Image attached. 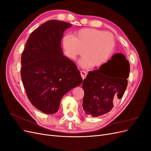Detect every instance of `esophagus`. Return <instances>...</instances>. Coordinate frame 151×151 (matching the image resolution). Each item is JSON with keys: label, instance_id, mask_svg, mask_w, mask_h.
<instances>
[{"label": "esophagus", "instance_id": "34e87169", "mask_svg": "<svg viewBox=\"0 0 151 151\" xmlns=\"http://www.w3.org/2000/svg\"><path fill=\"white\" fill-rule=\"evenodd\" d=\"M81 77L82 78H83V79H84L86 77V76H87V72L86 71H84V70H82L81 72Z\"/></svg>", "mask_w": 151, "mask_h": 151}]
</instances>
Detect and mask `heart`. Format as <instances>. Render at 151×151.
<instances>
[{
  "instance_id": "b5f03b06",
  "label": "heart",
  "mask_w": 151,
  "mask_h": 151,
  "mask_svg": "<svg viewBox=\"0 0 151 151\" xmlns=\"http://www.w3.org/2000/svg\"><path fill=\"white\" fill-rule=\"evenodd\" d=\"M62 46L66 55L76 60L83 53L80 60L83 67H98L106 62L113 52L115 40L109 32L94 28H84L62 38Z\"/></svg>"
}]
</instances>
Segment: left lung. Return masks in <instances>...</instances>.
<instances>
[{"mask_svg":"<svg viewBox=\"0 0 151 151\" xmlns=\"http://www.w3.org/2000/svg\"><path fill=\"white\" fill-rule=\"evenodd\" d=\"M129 72V60L120 53L98 70L89 72L83 83V107L86 115L98 117L110 111L127 89Z\"/></svg>","mask_w":151,"mask_h":151,"instance_id":"obj_1","label":"left lung"}]
</instances>
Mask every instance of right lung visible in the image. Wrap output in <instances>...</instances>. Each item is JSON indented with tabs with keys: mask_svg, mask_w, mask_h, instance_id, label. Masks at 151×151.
I'll list each match as a JSON object with an SVG mask.
<instances>
[{
	"mask_svg": "<svg viewBox=\"0 0 151 151\" xmlns=\"http://www.w3.org/2000/svg\"><path fill=\"white\" fill-rule=\"evenodd\" d=\"M71 26L55 19L45 22L32 32L21 56V79L28 99L48 115L56 113L63 96L83 81L61 47L63 33Z\"/></svg>",
	"mask_w": 151,
	"mask_h": 151,
	"instance_id": "add662e5",
	"label": "right lung"
}]
</instances>
